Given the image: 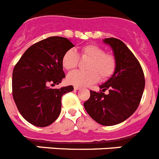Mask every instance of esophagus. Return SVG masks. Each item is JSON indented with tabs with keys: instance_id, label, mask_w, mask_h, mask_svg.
Masks as SVG:
<instances>
[{
	"instance_id": "obj_1",
	"label": "esophagus",
	"mask_w": 159,
	"mask_h": 159,
	"mask_svg": "<svg viewBox=\"0 0 159 159\" xmlns=\"http://www.w3.org/2000/svg\"><path fill=\"white\" fill-rule=\"evenodd\" d=\"M80 87H79V86H75V87H74V89H75V90H80Z\"/></svg>"
}]
</instances>
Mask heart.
<instances>
[{"label": "heart", "mask_w": 159, "mask_h": 159, "mask_svg": "<svg viewBox=\"0 0 159 159\" xmlns=\"http://www.w3.org/2000/svg\"><path fill=\"white\" fill-rule=\"evenodd\" d=\"M80 57L89 59L87 63V71H75L67 75V81L72 85L87 87L102 80L110 78L116 71L117 66L115 55L105 52L100 46L89 43L80 49ZM63 67L67 71H72L78 66L79 56L72 49L66 51L61 59Z\"/></svg>", "instance_id": "obj_1"}]
</instances>
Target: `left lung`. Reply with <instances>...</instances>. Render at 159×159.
I'll use <instances>...</instances> for the list:
<instances>
[{"instance_id":"1","label":"left lung","mask_w":159,"mask_h":159,"mask_svg":"<svg viewBox=\"0 0 159 159\" xmlns=\"http://www.w3.org/2000/svg\"><path fill=\"white\" fill-rule=\"evenodd\" d=\"M103 41L112 48L117 60L116 71L98 92L90 91L84 103L91 117L103 126H112L128 119L138 108L145 88V78L139 60L126 44L116 38ZM109 91L106 95L104 92Z\"/></svg>"}]
</instances>
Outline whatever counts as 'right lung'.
I'll return each instance as SVG.
<instances>
[{
    "label": "right lung",
    "mask_w": 159,
    "mask_h": 159,
    "mask_svg": "<svg viewBox=\"0 0 159 159\" xmlns=\"http://www.w3.org/2000/svg\"><path fill=\"white\" fill-rule=\"evenodd\" d=\"M74 47L68 39L51 36L25 52L12 71V96L24 119L36 127H44L59 117L61 98L73 86L52 88L65 77L61 59Z\"/></svg>",
    "instance_id": "obj_1"
}]
</instances>
